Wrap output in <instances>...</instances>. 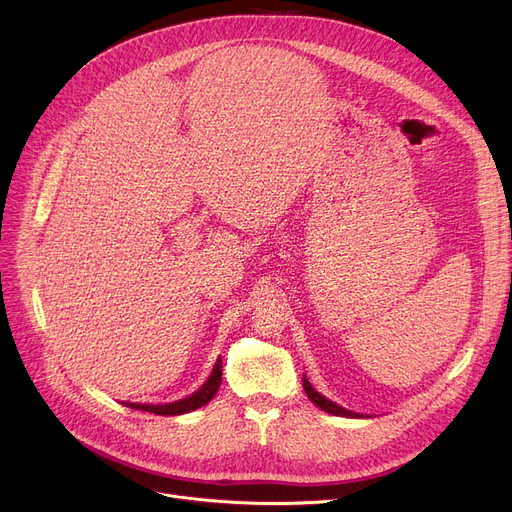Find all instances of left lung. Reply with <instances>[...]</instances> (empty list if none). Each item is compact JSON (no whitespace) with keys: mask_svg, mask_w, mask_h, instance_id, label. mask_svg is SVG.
<instances>
[{"mask_svg":"<svg viewBox=\"0 0 512 512\" xmlns=\"http://www.w3.org/2000/svg\"><path fill=\"white\" fill-rule=\"evenodd\" d=\"M303 388H305V392H307V396L311 398V402L313 405H317L321 411H326V413H332V415H338V417H361L359 413H353V411H348V409H344V407H340V405H336V402H332V400H328L326 396H321L311 384H309V380L305 378L303 375Z\"/></svg>","mask_w":512,"mask_h":512,"instance_id":"1","label":"left lung"}]
</instances>
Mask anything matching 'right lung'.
Listing matches in <instances>:
<instances>
[{"instance_id": "right-lung-1", "label": "right lung", "mask_w": 512, "mask_h": 512, "mask_svg": "<svg viewBox=\"0 0 512 512\" xmlns=\"http://www.w3.org/2000/svg\"><path fill=\"white\" fill-rule=\"evenodd\" d=\"M220 384H222V359L215 361V367H213L211 375L207 378V382L197 392H193L191 396H186V398L176 400V402H168V405H137V402H126V407L147 411V413H153V415H182V413H191V411L207 405V402L215 396V392H218Z\"/></svg>"}]
</instances>
